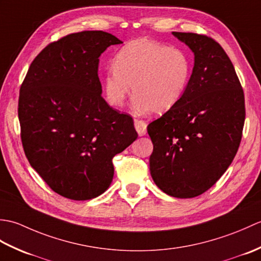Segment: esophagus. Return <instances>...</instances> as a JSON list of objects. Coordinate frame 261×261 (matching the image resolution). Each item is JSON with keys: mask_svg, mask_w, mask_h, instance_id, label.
Masks as SVG:
<instances>
[{"mask_svg": "<svg viewBox=\"0 0 261 261\" xmlns=\"http://www.w3.org/2000/svg\"><path fill=\"white\" fill-rule=\"evenodd\" d=\"M136 130L139 136H145L147 134V123L142 120H135Z\"/></svg>", "mask_w": 261, "mask_h": 261, "instance_id": "obj_1", "label": "esophagus"}]
</instances>
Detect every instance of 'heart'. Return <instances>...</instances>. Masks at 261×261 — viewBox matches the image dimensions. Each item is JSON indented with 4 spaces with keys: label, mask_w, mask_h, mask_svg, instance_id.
Returning <instances> with one entry per match:
<instances>
[{
    "label": "heart",
    "mask_w": 261,
    "mask_h": 261,
    "mask_svg": "<svg viewBox=\"0 0 261 261\" xmlns=\"http://www.w3.org/2000/svg\"><path fill=\"white\" fill-rule=\"evenodd\" d=\"M191 75L192 62L184 50L139 39L116 54L113 70L104 77L103 91L110 105L121 108L132 87L138 110L163 113L184 96Z\"/></svg>",
    "instance_id": "obj_1"
}]
</instances>
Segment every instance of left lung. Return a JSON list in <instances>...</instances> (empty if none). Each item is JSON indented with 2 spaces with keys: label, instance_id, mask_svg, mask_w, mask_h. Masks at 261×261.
Listing matches in <instances>:
<instances>
[{
  "label": "left lung",
  "instance_id": "8db88e82",
  "mask_svg": "<svg viewBox=\"0 0 261 261\" xmlns=\"http://www.w3.org/2000/svg\"><path fill=\"white\" fill-rule=\"evenodd\" d=\"M194 54L184 96L147 126L153 143L150 174L178 198L201 195L228 169L245 124V95L228 55L212 38L173 32Z\"/></svg>",
  "mask_w": 261,
  "mask_h": 261
}]
</instances>
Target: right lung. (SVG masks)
Instances as JSON below:
<instances>
[{"mask_svg": "<svg viewBox=\"0 0 261 261\" xmlns=\"http://www.w3.org/2000/svg\"><path fill=\"white\" fill-rule=\"evenodd\" d=\"M120 43L104 31L71 33L38 55L20 88L25 156L54 192L74 201L107 191L113 157L138 138L131 116L102 97L97 74L99 56Z\"/></svg>", "mask_w": 261, "mask_h": 261, "instance_id": "obj_1", "label": "right lung"}]
</instances>
